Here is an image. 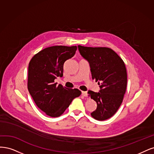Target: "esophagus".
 I'll use <instances>...</instances> for the list:
<instances>
[{
	"label": "esophagus",
	"instance_id": "obj_1",
	"mask_svg": "<svg viewBox=\"0 0 154 154\" xmlns=\"http://www.w3.org/2000/svg\"><path fill=\"white\" fill-rule=\"evenodd\" d=\"M82 95L84 97H87L88 96L87 91H82Z\"/></svg>",
	"mask_w": 154,
	"mask_h": 154
}]
</instances>
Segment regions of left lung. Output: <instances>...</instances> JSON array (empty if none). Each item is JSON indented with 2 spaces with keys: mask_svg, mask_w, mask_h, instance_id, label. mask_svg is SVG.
I'll return each instance as SVG.
<instances>
[{
  "mask_svg": "<svg viewBox=\"0 0 154 154\" xmlns=\"http://www.w3.org/2000/svg\"><path fill=\"white\" fill-rule=\"evenodd\" d=\"M81 56L89 63L92 79L98 82V92L88 91L97 103L91 116L99 121L112 117L118 111L125 95L127 76L125 63L112 49L79 45Z\"/></svg>",
  "mask_w": 154,
  "mask_h": 154,
  "instance_id": "1",
  "label": "left lung"
}]
</instances>
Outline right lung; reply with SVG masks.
<instances>
[{"mask_svg": "<svg viewBox=\"0 0 154 154\" xmlns=\"http://www.w3.org/2000/svg\"><path fill=\"white\" fill-rule=\"evenodd\" d=\"M76 46H53L43 49L29 64L27 87L36 106L51 117L61 116L73 99L81 95L78 89H68L54 80L63 75V65L75 55Z\"/></svg>", "mask_w": 154, "mask_h": 154, "instance_id": "right-lung-1", "label": "right lung"}]
</instances>
